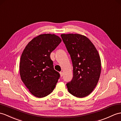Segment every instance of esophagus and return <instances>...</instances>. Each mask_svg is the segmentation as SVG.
Listing matches in <instances>:
<instances>
[{"label":"esophagus","instance_id":"34e87169","mask_svg":"<svg viewBox=\"0 0 121 121\" xmlns=\"http://www.w3.org/2000/svg\"><path fill=\"white\" fill-rule=\"evenodd\" d=\"M60 76L61 77H62L63 76V72H60Z\"/></svg>","mask_w":121,"mask_h":121}]
</instances>
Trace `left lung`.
Wrapping results in <instances>:
<instances>
[{
    "mask_svg": "<svg viewBox=\"0 0 121 121\" xmlns=\"http://www.w3.org/2000/svg\"><path fill=\"white\" fill-rule=\"evenodd\" d=\"M61 36L73 67V77L66 84L67 89L76 97H86L93 91L99 79L101 61L99 52L85 35L72 33Z\"/></svg>",
    "mask_w": 121,
    "mask_h": 121,
    "instance_id": "left-lung-1",
    "label": "left lung"
}]
</instances>
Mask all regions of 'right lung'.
<instances>
[{"mask_svg":"<svg viewBox=\"0 0 121 121\" xmlns=\"http://www.w3.org/2000/svg\"><path fill=\"white\" fill-rule=\"evenodd\" d=\"M61 42L54 34L33 38L23 50L19 64L21 79L33 95L44 97L54 90L60 74L54 69L51 52Z\"/></svg>","mask_w":121,"mask_h":121,"instance_id":"right-lung-1","label":"right lung"}]
</instances>
